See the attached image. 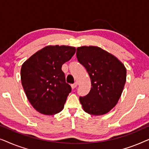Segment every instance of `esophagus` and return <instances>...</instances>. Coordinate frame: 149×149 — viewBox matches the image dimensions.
<instances>
[{
    "mask_svg": "<svg viewBox=\"0 0 149 149\" xmlns=\"http://www.w3.org/2000/svg\"><path fill=\"white\" fill-rule=\"evenodd\" d=\"M77 87V83H74V84H72V85H71V87H72V89L76 88Z\"/></svg>",
    "mask_w": 149,
    "mask_h": 149,
    "instance_id": "obj_1",
    "label": "esophagus"
}]
</instances>
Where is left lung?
I'll return each mask as SVG.
<instances>
[{"label": "left lung", "instance_id": "obj_1", "mask_svg": "<svg viewBox=\"0 0 149 149\" xmlns=\"http://www.w3.org/2000/svg\"><path fill=\"white\" fill-rule=\"evenodd\" d=\"M77 57L91 79L89 93L79 97L83 111L92 115H105L121 97L126 81V68L115 56L97 46L77 47Z\"/></svg>", "mask_w": 149, "mask_h": 149}]
</instances>
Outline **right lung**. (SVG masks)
<instances>
[{"instance_id":"right-lung-1","label":"right lung","mask_w":149,"mask_h":149,"mask_svg":"<svg viewBox=\"0 0 149 149\" xmlns=\"http://www.w3.org/2000/svg\"><path fill=\"white\" fill-rule=\"evenodd\" d=\"M74 47L47 45L23 63L21 81L26 97L38 113L53 115L64 109L71 91L62 66L75 54Z\"/></svg>"}]
</instances>
